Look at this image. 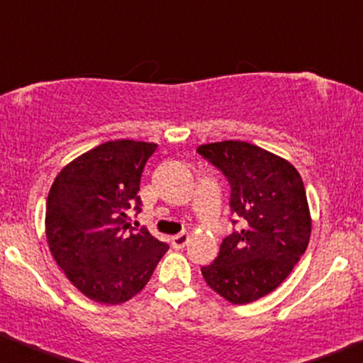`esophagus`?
I'll return each instance as SVG.
<instances>
[{
  "mask_svg": "<svg viewBox=\"0 0 363 363\" xmlns=\"http://www.w3.org/2000/svg\"><path fill=\"white\" fill-rule=\"evenodd\" d=\"M189 240H190V235L185 234V232H183V234H177L174 237H172V244L174 249H183L186 244H189Z\"/></svg>",
  "mask_w": 363,
  "mask_h": 363,
  "instance_id": "obj_1",
  "label": "esophagus"
}]
</instances>
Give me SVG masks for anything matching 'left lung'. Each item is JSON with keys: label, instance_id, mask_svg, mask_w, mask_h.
<instances>
[{"label": "left lung", "instance_id": "obj_1", "mask_svg": "<svg viewBox=\"0 0 363 363\" xmlns=\"http://www.w3.org/2000/svg\"><path fill=\"white\" fill-rule=\"evenodd\" d=\"M230 183V208L244 229L222 240L202 267L205 283L232 305H247L274 291L301 259L311 235V213L301 174L271 151L245 141L200 145Z\"/></svg>", "mask_w": 363, "mask_h": 363}]
</instances>
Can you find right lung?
<instances>
[{"instance_id":"1","label":"right lung","mask_w":363,"mask_h":363,"mask_svg":"<svg viewBox=\"0 0 363 363\" xmlns=\"http://www.w3.org/2000/svg\"><path fill=\"white\" fill-rule=\"evenodd\" d=\"M155 143L114 140L67 163L53 180L45 212L48 249L84 296L121 305L145 288L168 245L146 229L133 232L140 183Z\"/></svg>"}]
</instances>
